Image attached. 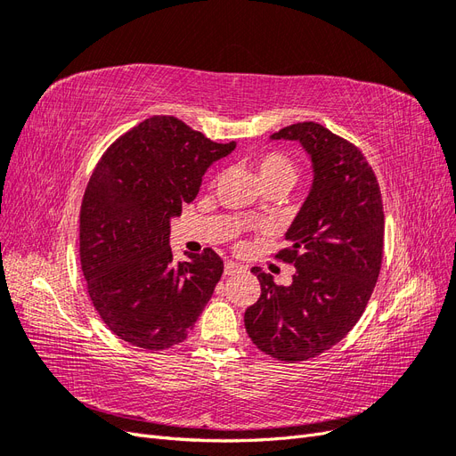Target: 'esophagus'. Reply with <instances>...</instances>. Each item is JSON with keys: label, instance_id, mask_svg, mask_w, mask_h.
Instances as JSON below:
<instances>
[{"label": "esophagus", "instance_id": "34e87169", "mask_svg": "<svg viewBox=\"0 0 456 456\" xmlns=\"http://www.w3.org/2000/svg\"><path fill=\"white\" fill-rule=\"evenodd\" d=\"M241 270H243V266H241V265H238V262H233V260H228L226 265H224V273H226V275L240 273Z\"/></svg>", "mask_w": 456, "mask_h": 456}]
</instances>
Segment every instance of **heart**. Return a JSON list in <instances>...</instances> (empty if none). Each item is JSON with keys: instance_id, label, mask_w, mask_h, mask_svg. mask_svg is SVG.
Instances as JSON below:
<instances>
[{"instance_id": "b5f03b06", "label": "heart", "mask_w": 456, "mask_h": 456, "mask_svg": "<svg viewBox=\"0 0 456 456\" xmlns=\"http://www.w3.org/2000/svg\"><path fill=\"white\" fill-rule=\"evenodd\" d=\"M253 167L260 178L262 186H283L289 188L297 178V167L291 158L283 151H260L251 156Z\"/></svg>"}]
</instances>
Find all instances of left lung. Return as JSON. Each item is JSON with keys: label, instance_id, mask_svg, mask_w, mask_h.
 I'll list each match as a JSON object with an SVG mask.
<instances>
[{"label": "left lung", "instance_id": "left-lung-1", "mask_svg": "<svg viewBox=\"0 0 456 456\" xmlns=\"http://www.w3.org/2000/svg\"><path fill=\"white\" fill-rule=\"evenodd\" d=\"M308 151L314 181L275 258L295 265L291 285L253 268L260 297L245 310L247 335L280 362H305L333 348L365 312L377 285L384 211L375 171L362 150L315 121L273 133Z\"/></svg>", "mask_w": 456, "mask_h": 456}]
</instances>
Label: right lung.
Listing matches in <instances>:
<instances>
[{"label": "right lung", "instance_id": "1", "mask_svg": "<svg viewBox=\"0 0 456 456\" xmlns=\"http://www.w3.org/2000/svg\"><path fill=\"white\" fill-rule=\"evenodd\" d=\"M218 144L173 116L121 134L89 178L79 213V258L94 310L116 337L144 350L186 340L224 262L213 249L175 262L171 218L194 201Z\"/></svg>", "mask_w": 456, "mask_h": 456}]
</instances>
